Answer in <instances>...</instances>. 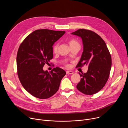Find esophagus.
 Instances as JSON below:
<instances>
[{"label": "esophagus", "mask_w": 128, "mask_h": 128, "mask_svg": "<svg viewBox=\"0 0 128 128\" xmlns=\"http://www.w3.org/2000/svg\"><path fill=\"white\" fill-rule=\"evenodd\" d=\"M66 74H74V72H73L72 71H70V70H67L66 71Z\"/></svg>", "instance_id": "34e87169"}]
</instances>
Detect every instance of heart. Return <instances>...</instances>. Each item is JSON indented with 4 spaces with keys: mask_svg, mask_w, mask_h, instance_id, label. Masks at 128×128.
Wrapping results in <instances>:
<instances>
[{
    "mask_svg": "<svg viewBox=\"0 0 128 128\" xmlns=\"http://www.w3.org/2000/svg\"><path fill=\"white\" fill-rule=\"evenodd\" d=\"M69 45H70V46H73L74 44H78V42L74 40V39H71L69 40ZM58 43H56L54 44L53 46H52V51L54 52V53H56L58 51Z\"/></svg>",
    "mask_w": 128,
    "mask_h": 128,
    "instance_id": "heart-1",
    "label": "heart"
}]
</instances>
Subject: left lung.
<instances>
[{
  "mask_svg": "<svg viewBox=\"0 0 128 128\" xmlns=\"http://www.w3.org/2000/svg\"><path fill=\"white\" fill-rule=\"evenodd\" d=\"M71 34L80 37L83 43V52L77 66H88L86 73H79L82 78L76 88L84 94H95L104 86L109 78L112 67L110 54L105 42L95 32L80 29Z\"/></svg>",
  "mask_w": 128,
  "mask_h": 128,
  "instance_id": "1",
  "label": "left lung"
}]
</instances>
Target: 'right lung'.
I'll list each match as a JSON object with an SVG mask.
<instances>
[{
	"label": "right lung",
	"mask_w": 128,
	"mask_h": 128,
	"mask_svg": "<svg viewBox=\"0 0 128 128\" xmlns=\"http://www.w3.org/2000/svg\"><path fill=\"white\" fill-rule=\"evenodd\" d=\"M64 31L39 29L28 35L16 55L17 74L24 88L39 99L48 98L59 90L66 72L56 67L50 72L43 67L52 59V46L65 34Z\"/></svg>",
	"instance_id": "obj_1"
}]
</instances>
